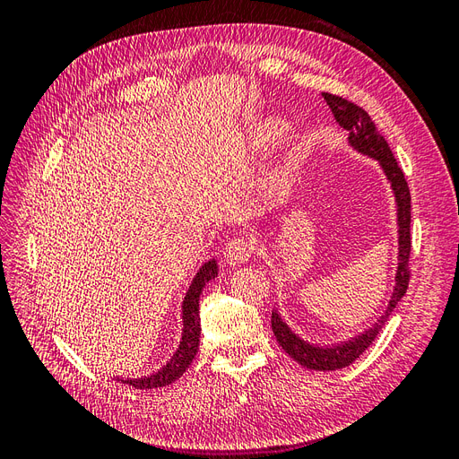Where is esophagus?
<instances>
[{
	"label": "esophagus",
	"mask_w": 459,
	"mask_h": 459,
	"mask_svg": "<svg viewBox=\"0 0 459 459\" xmlns=\"http://www.w3.org/2000/svg\"><path fill=\"white\" fill-rule=\"evenodd\" d=\"M255 255V243L251 239H231L224 248V260L231 266H241Z\"/></svg>",
	"instance_id": "obj_1"
}]
</instances>
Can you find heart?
Wrapping results in <instances>:
<instances>
[{"label": "heart", "mask_w": 459, "mask_h": 459, "mask_svg": "<svg viewBox=\"0 0 459 459\" xmlns=\"http://www.w3.org/2000/svg\"><path fill=\"white\" fill-rule=\"evenodd\" d=\"M285 126L280 122H264L260 126H256L251 134L247 137L248 147L253 149H266L270 145H273L277 140H280L283 134ZM295 169L290 164H283L277 169L272 176V187L280 193H285L290 189L295 182Z\"/></svg>", "instance_id": "1"}]
</instances>
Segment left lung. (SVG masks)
Segmentation results:
<instances>
[{"label":"left lung","mask_w":459,"mask_h":459,"mask_svg":"<svg viewBox=\"0 0 459 459\" xmlns=\"http://www.w3.org/2000/svg\"><path fill=\"white\" fill-rule=\"evenodd\" d=\"M324 100L329 105L333 118L341 128L349 132V145L356 149L359 155H366L369 159H375L379 162L381 170L386 178V182L391 184L394 203H396V226H398V264L394 273V289L393 295L388 299V304L385 312L377 317V322L373 327L359 333L356 337H351L349 341L333 342V344H319L302 339L299 333H295L287 325L285 319L281 317L280 310L273 308L272 312V331L281 344V349L299 362L300 366L316 369V371H333L342 369L351 366L356 358L366 352L368 346L377 337V333L383 329L388 316L393 314L400 299L404 297L408 289V258L411 251V238H410V221H411V197L410 189L406 184L404 172L400 170L396 159L393 157V151L385 142V137L375 128L369 115L364 108L358 105L342 100L339 95L324 93Z\"/></svg>","instance_id":"8db88e82"}]
</instances>
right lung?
Masks as SVG:
<instances>
[{"mask_svg":"<svg viewBox=\"0 0 459 459\" xmlns=\"http://www.w3.org/2000/svg\"><path fill=\"white\" fill-rule=\"evenodd\" d=\"M218 275V262L211 258L204 262L199 272L193 277V281L187 289V293L182 302V339L176 352L170 356L159 371H152L151 375H142V377H118V381L126 383L134 388H159L174 383L178 377H182L186 369L191 366L193 358L199 351V339H201V317H199V299L204 285L214 280Z\"/></svg>","mask_w":459,"mask_h":459,"instance_id":"add662e5","label":"right lung"}]
</instances>
